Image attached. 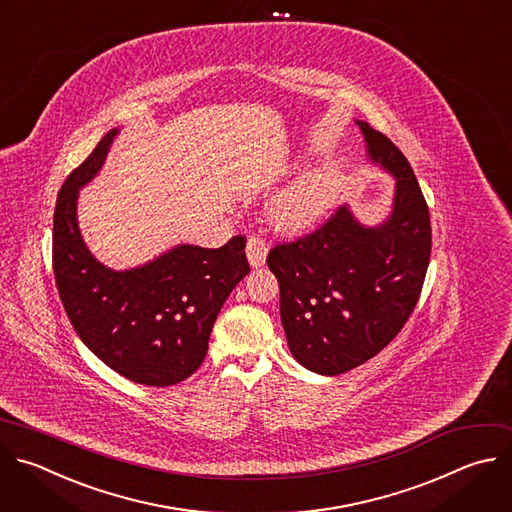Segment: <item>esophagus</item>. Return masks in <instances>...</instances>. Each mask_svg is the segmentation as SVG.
Returning a JSON list of instances; mask_svg holds the SVG:
<instances>
[{
  "label": "esophagus",
  "instance_id": "esophagus-1",
  "mask_svg": "<svg viewBox=\"0 0 512 512\" xmlns=\"http://www.w3.org/2000/svg\"><path fill=\"white\" fill-rule=\"evenodd\" d=\"M245 251H247V259H249V265H251L253 269H259V267L265 263V259H267V253H269V249H267L265 241H261L259 237H251V239L247 241V247H245Z\"/></svg>",
  "mask_w": 512,
  "mask_h": 512
}]
</instances>
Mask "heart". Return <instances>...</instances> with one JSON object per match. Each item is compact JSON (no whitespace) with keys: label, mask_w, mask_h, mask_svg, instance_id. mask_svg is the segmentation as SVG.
<instances>
[{"label":"heart","mask_w":512,"mask_h":512,"mask_svg":"<svg viewBox=\"0 0 512 512\" xmlns=\"http://www.w3.org/2000/svg\"><path fill=\"white\" fill-rule=\"evenodd\" d=\"M348 183V166L329 160L305 170L269 203V223L283 235H301L317 227L337 205Z\"/></svg>","instance_id":"1"}]
</instances>
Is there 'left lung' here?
I'll return each mask as SVG.
<instances>
[{"label":"left lung","mask_w":512,"mask_h":512,"mask_svg":"<svg viewBox=\"0 0 512 512\" xmlns=\"http://www.w3.org/2000/svg\"><path fill=\"white\" fill-rule=\"evenodd\" d=\"M356 124L368 162L396 181L388 215L366 225L344 205L321 229L267 257L289 352L319 376L350 372L392 342L430 263V215L410 162L368 122Z\"/></svg>","instance_id":"left-lung-1"}]
</instances>
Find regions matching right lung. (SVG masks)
Listing matches in <instances>:
<instances>
[{"label": "right lung", "mask_w": 512, "mask_h": 512, "mask_svg": "<svg viewBox=\"0 0 512 512\" xmlns=\"http://www.w3.org/2000/svg\"><path fill=\"white\" fill-rule=\"evenodd\" d=\"M118 132L104 134L58 193L54 275L86 348L116 374L166 388L203 364L223 303L249 273L245 239L233 237L219 249L181 243L130 269L98 261L78 225V197L102 170Z\"/></svg>", "instance_id": "1"}]
</instances>
